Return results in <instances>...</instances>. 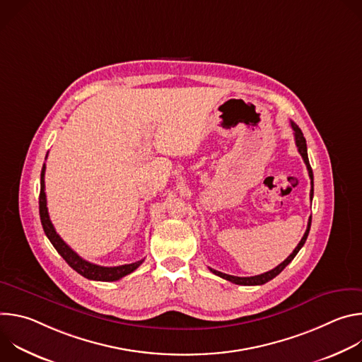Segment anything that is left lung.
I'll list each match as a JSON object with an SVG mask.
<instances>
[{"label": "left lung", "mask_w": 362, "mask_h": 362, "mask_svg": "<svg viewBox=\"0 0 362 362\" xmlns=\"http://www.w3.org/2000/svg\"><path fill=\"white\" fill-rule=\"evenodd\" d=\"M291 127L293 129V136H295V143H296V147H298V151H299V154L302 156V159H303V162H305V165H306V169H308V173H309V177H311V200H313V197H314V175H313V169H311V165H309V160H308V150H306V140H305V137H303V134H302V132H300V129L293 123V122H291ZM311 221H313V216L309 218V221H308V228H306V230H305V233H303V236H302V239H300V242L298 243V246L293 249V252L286 257V259L282 262V264H279L276 268H274L272 271H268V272H265V274H261V275H256V276H247V278H242V276H233V275H228V274H223V272H219V271H216V269H212V268H209L211 269V272H214L215 275H218V276H221V278H223V279H226V281H230L232 284H236V285H246V286H250V285H264V284H267V282H269L271 279H274L276 275H279L291 262H292V259L293 257L296 256V253L300 250V247L303 246V243H305V240H306V238H308V233H309V229H311Z\"/></svg>", "instance_id": "obj_1"}]
</instances>
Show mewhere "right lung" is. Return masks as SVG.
<instances>
[{"label":"right lung","mask_w":362,"mask_h":362,"mask_svg":"<svg viewBox=\"0 0 362 362\" xmlns=\"http://www.w3.org/2000/svg\"><path fill=\"white\" fill-rule=\"evenodd\" d=\"M47 158V156H45ZM44 173H45V165L41 169V189H40V219H41V225L42 229L47 235V238L49 239V242L53 243V246L56 247V250L63 256V259L76 271L78 272L81 276L91 279V281H105V282H113V281H119L123 276L134 272L143 262L137 261L134 264H129V265H120V267H100L95 264H90L87 261H84L83 257H80L62 238L60 235L56 232L53 223L49 221L48 216V211H47V199H45V185H44Z\"/></svg>","instance_id":"right-lung-1"}]
</instances>
